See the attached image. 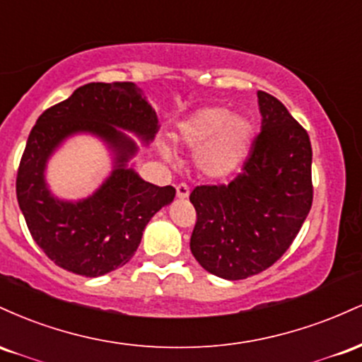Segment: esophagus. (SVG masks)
<instances>
[{
  "mask_svg": "<svg viewBox=\"0 0 362 362\" xmlns=\"http://www.w3.org/2000/svg\"><path fill=\"white\" fill-rule=\"evenodd\" d=\"M189 194H190L189 185H187V184H178V185H177V197H178V199L189 197Z\"/></svg>",
  "mask_w": 362,
  "mask_h": 362,
  "instance_id": "34e87169",
  "label": "esophagus"
}]
</instances>
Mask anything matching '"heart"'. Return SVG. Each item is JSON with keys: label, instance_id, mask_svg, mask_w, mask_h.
Wrapping results in <instances>:
<instances>
[{"label": "heart", "instance_id": "b5f03b06", "mask_svg": "<svg viewBox=\"0 0 362 362\" xmlns=\"http://www.w3.org/2000/svg\"><path fill=\"white\" fill-rule=\"evenodd\" d=\"M253 136V127L245 117H231L224 107L195 110L177 126L175 141L195 153L197 168L207 177H224L243 160ZM165 158H172L163 149Z\"/></svg>", "mask_w": 362, "mask_h": 362}]
</instances>
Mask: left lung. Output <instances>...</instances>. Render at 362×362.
<instances>
[{
	"mask_svg": "<svg viewBox=\"0 0 362 362\" xmlns=\"http://www.w3.org/2000/svg\"><path fill=\"white\" fill-rule=\"evenodd\" d=\"M262 131L228 184L199 185L190 250L214 276L240 281L284 255L313 202L311 143L306 129L272 95L259 91Z\"/></svg>",
	"mask_w": 362,
	"mask_h": 362,
	"instance_id": "obj_1",
	"label": "left lung"
}]
</instances>
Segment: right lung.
<instances>
[{"instance_id": "right-lung-1", "label": "right lung", "mask_w": 362, "mask_h": 362, "mask_svg": "<svg viewBox=\"0 0 362 362\" xmlns=\"http://www.w3.org/2000/svg\"><path fill=\"white\" fill-rule=\"evenodd\" d=\"M115 126L151 141L156 112L131 81L83 85L37 119L16 172V199L32 238L54 264L78 276L98 277L126 265L149 219L175 197L172 185H153L126 168L136 146ZM80 130L98 134L116 149V170L86 202L61 203L45 187V161Z\"/></svg>"}]
</instances>
